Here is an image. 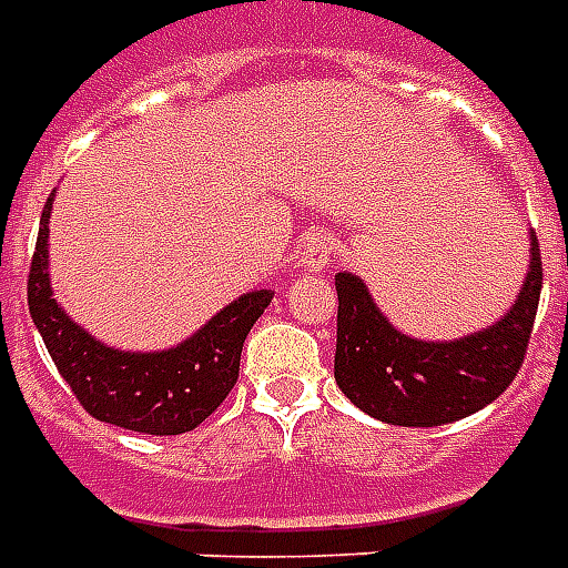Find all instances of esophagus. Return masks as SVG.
Returning <instances> with one entry per match:
<instances>
[{"mask_svg":"<svg viewBox=\"0 0 568 568\" xmlns=\"http://www.w3.org/2000/svg\"><path fill=\"white\" fill-rule=\"evenodd\" d=\"M337 252V241L327 234V231L313 229L304 237V246H301V267L306 271H325L331 258Z\"/></svg>","mask_w":568,"mask_h":568,"instance_id":"34e87169","label":"esophagus"}]
</instances>
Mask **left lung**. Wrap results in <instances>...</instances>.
Segmentation results:
<instances>
[{
    "mask_svg": "<svg viewBox=\"0 0 568 568\" xmlns=\"http://www.w3.org/2000/svg\"><path fill=\"white\" fill-rule=\"evenodd\" d=\"M541 295V255L530 231V264L506 313L457 339H418L390 318L355 273H337L334 379L361 413L397 427H439L485 409L524 364Z\"/></svg>",
    "mask_w": 568,
    "mask_h": 568,
    "instance_id": "obj_1",
    "label": "left lung"
}]
</instances>
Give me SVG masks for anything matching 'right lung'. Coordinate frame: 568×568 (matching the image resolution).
Returning a JSON list of instances; mask_svg holds the SVG:
<instances>
[{"instance_id": "1", "label": "right lung", "mask_w": 568, "mask_h": 568, "mask_svg": "<svg viewBox=\"0 0 568 568\" xmlns=\"http://www.w3.org/2000/svg\"><path fill=\"white\" fill-rule=\"evenodd\" d=\"M50 192L29 271V316L50 358L92 418L134 434L178 436L195 430L237 382L243 339L273 301L271 288L246 292L192 337L155 352L113 348L62 310L50 285Z\"/></svg>"}]
</instances>
